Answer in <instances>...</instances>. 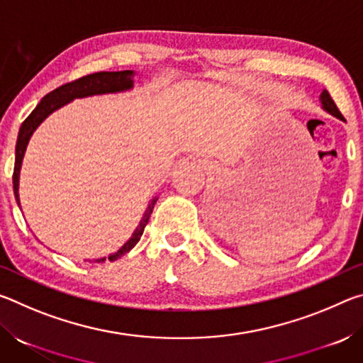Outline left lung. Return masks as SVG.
I'll list each match as a JSON object with an SVG mask.
<instances>
[{
  "mask_svg": "<svg viewBox=\"0 0 363 363\" xmlns=\"http://www.w3.org/2000/svg\"><path fill=\"white\" fill-rule=\"evenodd\" d=\"M320 104H322V108L325 110V112H328L330 115L336 116V118L344 120V118H342V115H341V112H340V110H337L336 104L333 102V99H331V96L328 94V91H327V89H323V91H322V94H320Z\"/></svg>",
  "mask_w": 363,
  "mask_h": 363,
  "instance_id": "1",
  "label": "left lung"
}]
</instances>
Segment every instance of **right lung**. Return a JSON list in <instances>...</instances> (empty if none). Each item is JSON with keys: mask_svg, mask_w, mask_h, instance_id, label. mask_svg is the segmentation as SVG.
Here are the masks:
<instances>
[{"mask_svg": "<svg viewBox=\"0 0 363 363\" xmlns=\"http://www.w3.org/2000/svg\"><path fill=\"white\" fill-rule=\"evenodd\" d=\"M134 70H123V72H97L91 73V75H86L75 82L67 83L59 86L57 89L51 91V93L46 94L40 101L38 106L30 113L26 121L22 123L19 136H17V144H16V164H14V174H12V184H14V195L17 200V205L21 206L19 200V177H21V168H22V160L26 155L28 140L32 138L36 128H38L43 121H45L49 115L56 112L60 107L67 106V104L75 101V99H83V97H91V96H102V94H115V93H125V91H130L134 88ZM157 196L149 201V205L145 208V213L143 219L139 220V225L136 230L133 232L130 240H128L123 247L115 251L113 255L108 256V261H116L123 255L130 253L134 248L140 237H143L144 229L147 223H149V218L153 211V206L157 203ZM107 257H101V259H94L96 262H104Z\"/></svg>", "mask_w": 363, "mask_h": 363, "instance_id": "obj_1", "label": "right lung"}]
</instances>
